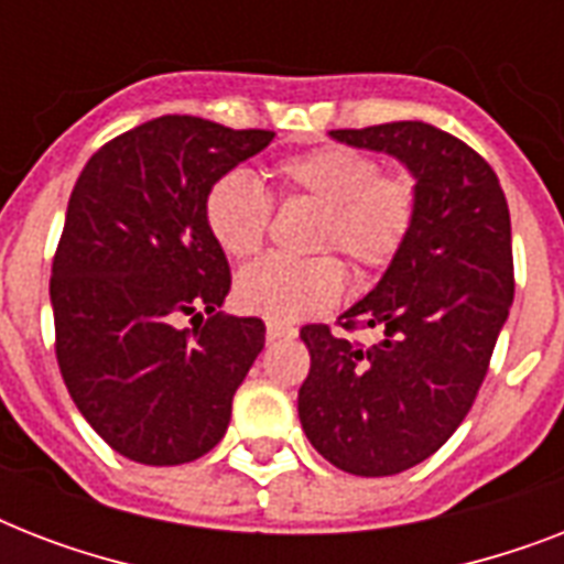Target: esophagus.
Wrapping results in <instances>:
<instances>
[{
    "label": "esophagus",
    "instance_id": "34e87169",
    "mask_svg": "<svg viewBox=\"0 0 564 564\" xmlns=\"http://www.w3.org/2000/svg\"><path fill=\"white\" fill-rule=\"evenodd\" d=\"M295 336H299V330L290 325H274V322L265 325V339H269V343H278V339H295Z\"/></svg>",
    "mask_w": 564,
    "mask_h": 564
}]
</instances>
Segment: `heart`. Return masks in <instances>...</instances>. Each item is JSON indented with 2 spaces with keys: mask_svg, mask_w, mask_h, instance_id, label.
<instances>
[{
  "mask_svg": "<svg viewBox=\"0 0 564 564\" xmlns=\"http://www.w3.org/2000/svg\"><path fill=\"white\" fill-rule=\"evenodd\" d=\"M278 193L318 204L313 225L316 251H343L357 274L383 272L401 254L419 213V189L406 172L380 175L366 152L318 145L272 166ZM204 225L230 260H248L263 248L269 195L246 170H230L204 195ZM345 292V269L336 257L304 263L263 260L239 274L234 301L248 316L292 325L334 307Z\"/></svg>",
  "mask_w": 564,
  "mask_h": 564,
  "instance_id": "b5f03b06",
  "label": "heart"
}]
</instances>
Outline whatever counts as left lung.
Wrapping results in <instances>:
<instances>
[{
  "label": "left lung",
  "mask_w": 564,
  "mask_h": 564,
  "mask_svg": "<svg viewBox=\"0 0 564 564\" xmlns=\"http://www.w3.org/2000/svg\"><path fill=\"white\" fill-rule=\"evenodd\" d=\"M330 140L394 158L415 181L419 213L375 290L339 316L383 339L362 348L325 325L301 330L313 366L299 419L339 471L389 477L436 454L471 410L516 295L512 225L489 163L427 122Z\"/></svg>",
  "instance_id": "1"
}]
</instances>
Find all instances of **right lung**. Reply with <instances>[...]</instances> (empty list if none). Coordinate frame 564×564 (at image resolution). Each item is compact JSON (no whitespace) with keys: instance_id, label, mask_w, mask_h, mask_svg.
Returning <instances> with one entry per match:
<instances>
[{"instance_id":"obj_1","label":"right lung","mask_w":564,"mask_h":564,"mask_svg":"<svg viewBox=\"0 0 564 564\" xmlns=\"http://www.w3.org/2000/svg\"><path fill=\"white\" fill-rule=\"evenodd\" d=\"M272 140L161 117L101 145L75 181L48 283L57 366L87 424L134 463H193L219 445L263 351L260 318L216 313L230 265L204 195ZM202 312L193 332L174 325Z\"/></svg>"}]
</instances>
